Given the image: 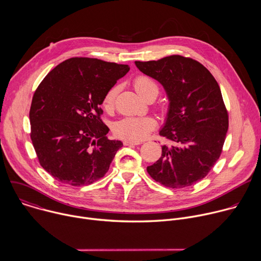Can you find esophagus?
<instances>
[{"mask_svg": "<svg viewBox=\"0 0 261 261\" xmlns=\"http://www.w3.org/2000/svg\"><path fill=\"white\" fill-rule=\"evenodd\" d=\"M141 142H136V141H131V140H125L124 141V144L125 145H137V144H140Z\"/></svg>", "mask_w": 261, "mask_h": 261, "instance_id": "esophagus-1", "label": "esophagus"}]
</instances>
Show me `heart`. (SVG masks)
<instances>
[{"mask_svg":"<svg viewBox=\"0 0 261 261\" xmlns=\"http://www.w3.org/2000/svg\"><path fill=\"white\" fill-rule=\"evenodd\" d=\"M136 92L144 99L151 94L159 93L158 85L148 76L138 75L133 82ZM118 95V87L110 88L103 97L102 106L106 111H111L115 107ZM157 126V122L152 117H125L119 120L114 126V133L117 137L139 142L146 138Z\"/></svg>","mask_w":261,"mask_h":261,"instance_id":"1","label":"heart"}]
</instances>
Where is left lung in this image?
<instances>
[{"mask_svg":"<svg viewBox=\"0 0 261 261\" xmlns=\"http://www.w3.org/2000/svg\"><path fill=\"white\" fill-rule=\"evenodd\" d=\"M164 88L169 108L160 135L159 160L146 170L165 187L179 189L202 179L219 159L228 130V114L218 83L199 62L178 55L135 62Z\"/></svg>","mask_w":261,"mask_h":261,"instance_id":"1","label":"left lung"}]
</instances>
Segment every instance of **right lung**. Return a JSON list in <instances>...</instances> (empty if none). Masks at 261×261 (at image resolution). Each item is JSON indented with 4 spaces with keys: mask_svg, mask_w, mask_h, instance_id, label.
<instances>
[{
    "mask_svg": "<svg viewBox=\"0 0 261 261\" xmlns=\"http://www.w3.org/2000/svg\"><path fill=\"white\" fill-rule=\"evenodd\" d=\"M130 70L128 65L71 58L54 68L34 93L31 139L40 165L56 179L85 186L103 177L120 140L106 137L100 108L106 92Z\"/></svg>",
    "mask_w": 261,
    "mask_h": 261,
    "instance_id": "1",
    "label": "right lung"
}]
</instances>
